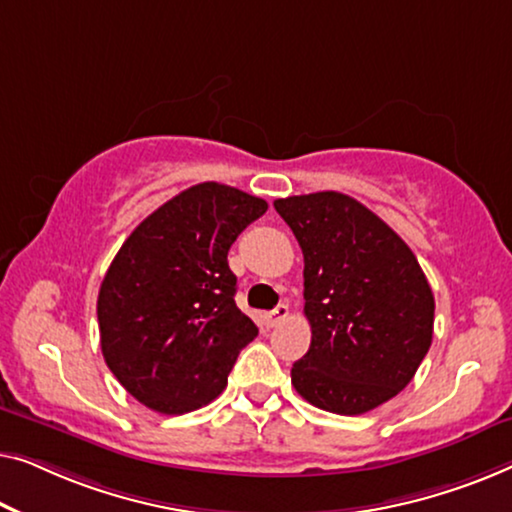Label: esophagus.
I'll return each mask as SVG.
<instances>
[{
    "instance_id": "34e87169",
    "label": "esophagus",
    "mask_w": 512,
    "mask_h": 512,
    "mask_svg": "<svg viewBox=\"0 0 512 512\" xmlns=\"http://www.w3.org/2000/svg\"><path fill=\"white\" fill-rule=\"evenodd\" d=\"M287 315H290V308H287L285 304H280L278 308H273L271 313H266L264 315V322H266V327H278L280 322H283Z\"/></svg>"
}]
</instances>
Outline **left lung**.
<instances>
[{
    "label": "left lung",
    "mask_w": 512,
    "mask_h": 512,
    "mask_svg": "<svg viewBox=\"0 0 512 512\" xmlns=\"http://www.w3.org/2000/svg\"><path fill=\"white\" fill-rule=\"evenodd\" d=\"M273 206L304 253L313 336L292 366L294 390L329 413H369L397 397L427 355V276L401 236L348 194H299Z\"/></svg>",
    "instance_id": "obj_1"
}]
</instances>
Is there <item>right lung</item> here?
Listing matches in <instances>:
<instances>
[{
	"label": "right lung",
	"mask_w": 512,
	"mask_h": 512,
	"mask_svg": "<svg viewBox=\"0 0 512 512\" xmlns=\"http://www.w3.org/2000/svg\"><path fill=\"white\" fill-rule=\"evenodd\" d=\"M266 208L236 187L192 185L113 257L97 299L102 352L120 385L155 413L183 415L220 397L257 336L234 301L227 253Z\"/></svg>",
	"instance_id": "right-lung-1"
}]
</instances>
